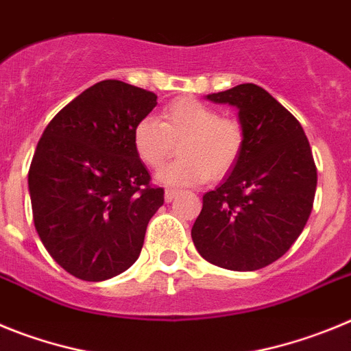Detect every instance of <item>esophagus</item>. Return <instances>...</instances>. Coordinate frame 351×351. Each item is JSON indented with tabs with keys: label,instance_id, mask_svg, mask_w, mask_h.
Here are the masks:
<instances>
[{
	"label": "esophagus",
	"instance_id": "obj_1",
	"mask_svg": "<svg viewBox=\"0 0 351 351\" xmlns=\"http://www.w3.org/2000/svg\"><path fill=\"white\" fill-rule=\"evenodd\" d=\"M179 191L178 190H165V202H172L173 198L178 197Z\"/></svg>",
	"mask_w": 351,
	"mask_h": 351
}]
</instances>
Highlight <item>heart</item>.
<instances>
[{
	"label": "heart",
	"instance_id": "b5f03b06",
	"mask_svg": "<svg viewBox=\"0 0 351 351\" xmlns=\"http://www.w3.org/2000/svg\"><path fill=\"white\" fill-rule=\"evenodd\" d=\"M179 144L181 158L158 173L161 184L186 188L223 178L237 163L244 135L237 121L195 98L167 105L161 121L145 116L133 128V147L151 169H160Z\"/></svg>",
	"mask_w": 351,
	"mask_h": 351
}]
</instances>
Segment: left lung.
Wrapping results in <instances>:
<instances>
[{
    "instance_id": "1",
    "label": "left lung",
    "mask_w": 351,
    "mask_h": 351,
    "mask_svg": "<svg viewBox=\"0 0 351 351\" xmlns=\"http://www.w3.org/2000/svg\"><path fill=\"white\" fill-rule=\"evenodd\" d=\"M237 108L244 144L221 184L204 195L191 228L197 251L228 271H258L295 243L308 223L316 167L299 121L256 84L206 96Z\"/></svg>"
}]
</instances>
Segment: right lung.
<instances>
[{
	"label": "right lung",
	"instance_id": "add662e5",
	"mask_svg": "<svg viewBox=\"0 0 351 351\" xmlns=\"http://www.w3.org/2000/svg\"><path fill=\"white\" fill-rule=\"evenodd\" d=\"M156 95L101 80L51 121L27 173L35 228L49 255L71 276L105 281L138 258L163 190L133 147V128Z\"/></svg>",
	"mask_w": 351,
	"mask_h": 351
}]
</instances>
